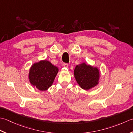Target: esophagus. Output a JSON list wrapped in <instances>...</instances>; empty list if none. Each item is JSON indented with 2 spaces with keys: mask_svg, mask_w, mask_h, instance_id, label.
<instances>
[{
  "mask_svg": "<svg viewBox=\"0 0 133 133\" xmlns=\"http://www.w3.org/2000/svg\"><path fill=\"white\" fill-rule=\"evenodd\" d=\"M63 66H64V67H65V68H68V64H66V63H64V64H63Z\"/></svg>",
  "mask_w": 133,
  "mask_h": 133,
  "instance_id": "esophagus-1",
  "label": "esophagus"
}]
</instances>
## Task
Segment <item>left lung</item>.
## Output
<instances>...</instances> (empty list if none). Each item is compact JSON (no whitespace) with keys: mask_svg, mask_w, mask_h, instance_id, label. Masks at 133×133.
Returning <instances> with one entry per match:
<instances>
[{"mask_svg":"<svg viewBox=\"0 0 133 133\" xmlns=\"http://www.w3.org/2000/svg\"><path fill=\"white\" fill-rule=\"evenodd\" d=\"M74 76L81 88L89 90L98 85L100 72L98 68L87 64L85 62L76 66Z\"/></svg>","mask_w":133,"mask_h":133,"instance_id":"1","label":"left lung"}]
</instances>
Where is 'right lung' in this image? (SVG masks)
<instances>
[{"instance_id": "right-lung-1", "label": "right lung", "mask_w": 133, "mask_h": 133, "mask_svg": "<svg viewBox=\"0 0 133 133\" xmlns=\"http://www.w3.org/2000/svg\"><path fill=\"white\" fill-rule=\"evenodd\" d=\"M58 72V68L47 59L34 63L29 72V80L31 84L39 91H46L53 84Z\"/></svg>"}]
</instances>
